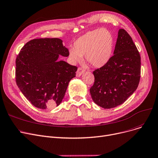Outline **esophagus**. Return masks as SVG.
<instances>
[{
	"mask_svg": "<svg viewBox=\"0 0 158 158\" xmlns=\"http://www.w3.org/2000/svg\"><path fill=\"white\" fill-rule=\"evenodd\" d=\"M85 72V69H83L82 68H78L77 71V77H79L80 76H81L82 74Z\"/></svg>",
	"mask_w": 158,
	"mask_h": 158,
	"instance_id": "1",
	"label": "esophagus"
}]
</instances>
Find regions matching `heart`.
I'll use <instances>...</instances> for the list:
<instances>
[{
    "label": "heart",
    "mask_w": 158,
    "mask_h": 158,
    "mask_svg": "<svg viewBox=\"0 0 158 158\" xmlns=\"http://www.w3.org/2000/svg\"><path fill=\"white\" fill-rule=\"evenodd\" d=\"M114 36L106 29H96L87 32L74 43L69 50V56L75 62H80L82 57L96 68L105 66L112 57L114 50Z\"/></svg>",
    "instance_id": "1"
}]
</instances>
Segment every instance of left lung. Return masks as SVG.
I'll list each match as a JSON object with an SVG mask.
<instances>
[{"label":"left lung","instance_id":"obj_1","mask_svg":"<svg viewBox=\"0 0 158 158\" xmlns=\"http://www.w3.org/2000/svg\"><path fill=\"white\" fill-rule=\"evenodd\" d=\"M140 73V53L131 36L120 29L114 55L105 66L93 72L94 83L90 89L92 100L105 109L123 104L136 90Z\"/></svg>","mask_w":158,"mask_h":158}]
</instances>
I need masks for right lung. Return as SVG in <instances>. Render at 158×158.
Instances as JSON below:
<instances>
[{
	"label": "right lung",
	"mask_w": 158,
	"mask_h": 158,
	"mask_svg": "<svg viewBox=\"0 0 158 158\" xmlns=\"http://www.w3.org/2000/svg\"><path fill=\"white\" fill-rule=\"evenodd\" d=\"M59 38L35 39L27 42L17 55L16 84L31 103L40 109L59 106L77 67L59 60L69 56Z\"/></svg>",
	"instance_id": "obj_1"
}]
</instances>
